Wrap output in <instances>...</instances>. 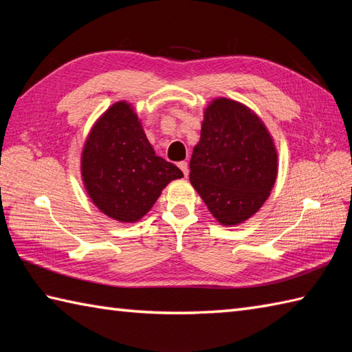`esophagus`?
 <instances>
[{
  "label": "esophagus",
  "mask_w": 352,
  "mask_h": 352,
  "mask_svg": "<svg viewBox=\"0 0 352 352\" xmlns=\"http://www.w3.org/2000/svg\"><path fill=\"white\" fill-rule=\"evenodd\" d=\"M178 166H180V169L183 170L184 177L189 175V164H188V162H180V163H178Z\"/></svg>",
  "instance_id": "34e87169"
}]
</instances>
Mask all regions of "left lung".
Wrapping results in <instances>:
<instances>
[{"instance_id":"left-lung-1","label":"left lung","mask_w":352,"mask_h":352,"mask_svg":"<svg viewBox=\"0 0 352 352\" xmlns=\"http://www.w3.org/2000/svg\"><path fill=\"white\" fill-rule=\"evenodd\" d=\"M276 162L272 136L250 107L228 98L208 104L189 177L216 221L231 227L256 214L275 184Z\"/></svg>"}]
</instances>
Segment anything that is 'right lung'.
<instances>
[{
	"mask_svg": "<svg viewBox=\"0 0 352 352\" xmlns=\"http://www.w3.org/2000/svg\"><path fill=\"white\" fill-rule=\"evenodd\" d=\"M81 177L92 203L119 222H136L183 172L155 155L130 102L110 106L81 153Z\"/></svg>",
	"mask_w": 352,
	"mask_h": 352,
	"instance_id": "obj_1",
	"label": "right lung"
}]
</instances>
